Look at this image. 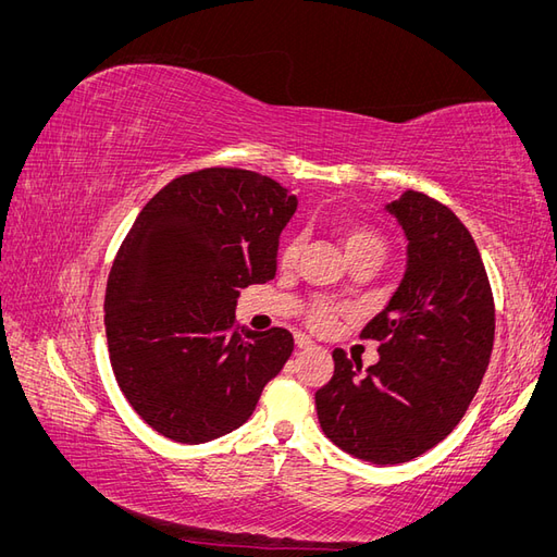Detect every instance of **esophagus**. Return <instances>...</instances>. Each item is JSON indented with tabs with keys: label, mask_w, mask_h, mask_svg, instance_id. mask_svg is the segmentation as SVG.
I'll use <instances>...</instances> for the list:
<instances>
[{
	"label": "esophagus",
	"mask_w": 557,
	"mask_h": 557,
	"mask_svg": "<svg viewBox=\"0 0 557 557\" xmlns=\"http://www.w3.org/2000/svg\"><path fill=\"white\" fill-rule=\"evenodd\" d=\"M295 344H297V348H311V346H315V342L309 339V336L301 334V332L295 334Z\"/></svg>",
	"instance_id": "esophagus-1"
}]
</instances>
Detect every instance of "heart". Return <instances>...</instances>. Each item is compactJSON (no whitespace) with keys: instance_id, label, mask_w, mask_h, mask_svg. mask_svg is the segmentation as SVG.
Listing matches in <instances>:
<instances>
[{"instance_id":"obj_1","label":"heart","mask_w":557,"mask_h":557,"mask_svg":"<svg viewBox=\"0 0 557 557\" xmlns=\"http://www.w3.org/2000/svg\"><path fill=\"white\" fill-rule=\"evenodd\" d=\"M342 244L346 256H352V252H360V250H374L383 258V239L379 237L376 232L372 230H364V227H348L342 234ZM297 252H299V242L295 237L285 239V244L281 246V262L283 264H293L297 260ZM336 318V309L332 305H325V301H320L311 311H309V323L315 330H327Z\"/></svg>"}]
</instances>
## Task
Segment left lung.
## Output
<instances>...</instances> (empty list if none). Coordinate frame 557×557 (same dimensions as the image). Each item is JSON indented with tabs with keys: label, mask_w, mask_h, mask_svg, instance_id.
<instances>
[{
	"label": "left lung",
	"mask_w": 557,
	"mask_h": 557,
	"mask_svg": "<svg viewBox=\"0 0 557 557\" xmlns=\"http://www.w3.org/2000/svg\"><path fill=\"white\" fill-rule=\"evenodd\" d=\"M385 211L409 246L399 288L362 330L381 358L362 369L334 348V376L315 393V409L342 450L399 465L462 420L491 362L495 301L474 239L442 201L407 190Z\"/></svg>",
	"instance_id": "8db88e82"
}]
</instances>
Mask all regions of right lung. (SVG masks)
<instances>
[{
	"instance_id": "right-lung-1",
	"label": "right lung",
	"mask_w": 557,
	"mask_h": 557,
	"mask_svg": "<svg viewBox=\"0 0 557 557\" xmlns=\"http://www.w3.org/2000/svg\"><path fill=\"white\" fill-rule=\"evenodd\" d=\"M297 197L274 178L211 166L166 183L113 260L104 325L117 385L178 444L237 430L290 358L283 327H237L239 288L276 274Z\"/></svg>"
}]
</instances>
